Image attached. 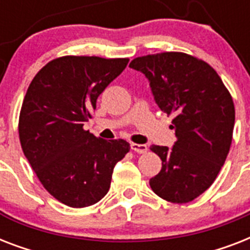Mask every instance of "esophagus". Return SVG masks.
Here are the masks:
<instances>
[{"label": "esophagus", "instance_id": "1", "mask_svg": "<svg viewBox=\"0 0 250 250\" xmlns=\"http://www.w3.org/2000/svg\"><path fill=\"white\" fill-rule=\"evenodd\" d=\"M131 149H132L133 152L143 154V153H146V150H148V146H146L145 144H135V143H132V144H131Z\"/></svg>", "mask_w": 250, "mask_h": 250}]
</instances>
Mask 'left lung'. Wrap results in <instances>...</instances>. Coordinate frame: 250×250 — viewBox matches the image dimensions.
<instances>
[{
  "label": "left lung",
  "mask_w": 250,
  "mask_h": 250,
  "mask_svg": "<svg viewBox=\"0 0 250 250\" xmlns=\"http://www.w3.org/2000/svg\"><path fill=\"white\" fill-rule=\"evenodd\" d=\"M129 67L144 74L158 107L174 117V146L150 148L162 161L150 188L166 201H192L213 184L227 158L235 125L232 97L210 64L186 53L137 57Z\"/></svg>",
  "instance_id": "obj_1"
}]
</instances>
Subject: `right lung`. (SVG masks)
Returning <instances> with one entry per match:
<instances>
[{
	"label": "right lung",
	"instance_id": "1",
	"mask_svg": "<svg viewBox=\"0 0 250 250\" xmlns=\"http://www.w3.org/2000/svg\"><path fill=\"white\" fill-rule=\"evenodd\" d=\"M128 58L66 56L45 64L29 84L19 117L21 149L44 188L71 208L98 202L110 188L125 140H104L83 125L98 96Z\"/></svg>",
	"mask_w": 250,
	"mask_h": 250
}]
</instances>
